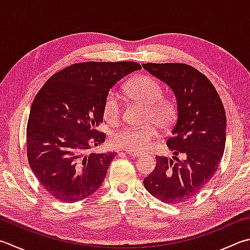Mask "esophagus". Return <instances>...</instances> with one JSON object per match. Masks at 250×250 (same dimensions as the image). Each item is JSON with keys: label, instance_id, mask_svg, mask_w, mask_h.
Wrapping results in <instances>:
<instances>
[{"label": "esophagus", "instance_id": "esophagus-1", "mask_svg": "<svg viewBox=\"0 0 250 250\" xmlns=\"http://www.w3.org/2000/svg\"><path fill=\"white\" fill-rule=\"evenodd\" d=\"M127 153H128V155H129V157H131V158H139V157H143V154L137 153V152H131V151H127Z\"/></svg>", "mask_w": 250, "mask_h": 250}]
</instances>
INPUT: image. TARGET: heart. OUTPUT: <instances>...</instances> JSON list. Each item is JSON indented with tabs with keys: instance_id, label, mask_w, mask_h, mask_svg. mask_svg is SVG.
<instances>
[{
	"instance_id": "b5f03b06",
	"label": "heart",
	"mask_w": 250,
	"mask_h": 250,
	"mask_svg": "<svg viewBox=\"0 0 250 250\" xmlns=\"http://www.w3.org/2000/svg\"><path fill=\"white\" fill-rule=\"evenodd\" d=\"M125 91L131 100L146 106L145 122L153 123L158 128L167 130L175 123L177 109L174 101L163 97V88L157 79L149 75L135 77L126 84ZM122 104L120 95L110 91L103 102V116L109 124H116L121 119ZM157 137V129L151 124L144 127H124L111 136L114 148L131 152L148 150L151 141Z\"/></svg>"
}]
</instances>
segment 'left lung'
Listing matches in <instances>:
<instances>
[{
	"mask_svg": "<svg viewBox=\"0 0 250 250\" xmlns=\"http://www.w3.org/2000/svg\"><path fill=\"white\" fill-rule=\"evenodd\" d=\"M143 67L171 88L177 103L172 137L167 141L173 158H155L144 185L162 202L181 204L198 194L218 171L227 139L224 106L213 84L190 65L147 63Z\"/></svg>",
	"mask_w": 250,
	"mask_h": 250,
	"instance_id": "1",
	"label": "left lung"
}]
</instances>
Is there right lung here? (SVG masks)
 I'll return each instance as SVG.
<instances>
[{"instance_id": "1", "label": "right lung", "mask_w": 250, "mask_h": 250, "mask_svg": "<svg viewBox=\"0 0 250 250\" xmlns=\"http://www.w3.org/2000/svg\"><path fill=\"white\" fill-rule=\"evenodd\" d=\"M138 69L135 62L76 63L51 76L37 93L27 124V157L52 197L70 204L101 186L115 154L87 151L105 140L97 127L110 89Z\"/></svg>"}]
</instances>
